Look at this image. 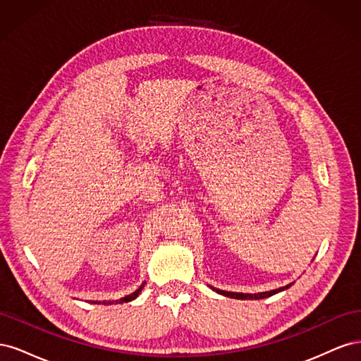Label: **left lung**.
I'll list each match as a JSON object with an SVG mask.
<instances>
[{
    "label": "left lung",
    "instance_id": "left-lung-1",
    "mask_svg": "<svg viewBox=\"0 0 361 361\" xmlns=\"http://www.w3.org/2000/svg\"><path fill=\"white\" fill-rule=\"evenodd\" d=\"M292 285V283H290ZM290 285H286L283 288H279V289H274V290H269V292H259V293H241V292H227V290H220V289H215L211 286L212 290H215L216 293H221L224 295V297H231V298H235V300H262V298H268L271 297V295H276L281 290H285L288 288H290Z\"/></svg>",
    "mask_w": 361,
    "mask_h": 361
}]
</instances>
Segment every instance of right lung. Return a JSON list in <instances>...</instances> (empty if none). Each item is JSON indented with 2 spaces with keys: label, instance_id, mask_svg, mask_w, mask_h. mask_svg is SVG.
<instances>
[{
  "label": "right lung",
  "instance_id": "add662e5",
  "mask_svg": "<svg viewBox=\"0 0 361 361\" xmlns=\"http://www.w3.org/2000/svg\"><path fill=\"white\" fill-rule=\"evenodd\" d=\"M145 288V283L143 285H141L135 292H133V293H129V295H126V297H123V298H120V300H116V301H93L94 304H113V302H118V304H122V302H128V301H133V300H135L137 297H138V293L141 292V289Z\"/></svg>",
  "mask_w": 361,
  "mask_h": 361
}]
</instances>
